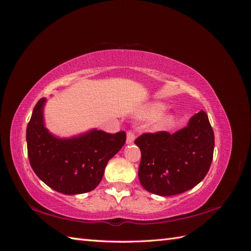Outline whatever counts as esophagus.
Returning a JSON list of instances; mask_svg holds the SVG:
<instances>
[{"label": "esophagus", "instance_id": "esophagus-1", "mask_svg": "<svg viewBox=\"0 0 251 251\" xmlns=\"http://www.w3.org/2000/svg\"><path fill=\"white\" fill-rule=\"evenodd\" d=\"M135 140V133L132 130H128L126 133V143L127 144H131L133 143Z\"/></svg>", "mask_w": 251, "mask_h": 251}]
</instances>
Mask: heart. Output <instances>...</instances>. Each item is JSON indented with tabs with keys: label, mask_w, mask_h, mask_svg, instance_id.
Returning a JSON list of instances; mask_svg holds the SVG:
<instances>
[{
	"label": "heart",
	"mask_w": 251,
	"mask_h": 251,
	"mask_svg": "<svg viewBox=\"0 0 251 251\" xmlns=\"http://www.w3.org/2000/svg\"><path fill=\"white\" fill-rule=\"evenodd\" d=\"M164 110V105L157 103L153 107L151 108V110L149 111V116H155L158 115L159 113H161ZM174 123V117L172 115H164V116H160L158 117L157 119L154 120L153 123V128L156 131H162L165 130V128L170 127Z\"/></svg>",
	"instance_id": "obj_1"
}]
</instances>
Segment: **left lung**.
<instances>
[{"label":"left lung","instance_id":"left-lung-1","mask_svg":"<svg viewBox=\"0 0 251 251\" xmlns=\"http://www.w3.org/2000/svg\"><path fill=\"white\" fill-rule=\"evenodd\" d=\"M135 143L141 151V185L151 194L174 196L192 189L206 176L214 156L215 134L207 114L200 111L176 133H144Z\"/></svg>","mask_w":251,"mask_h":251}]
</instances>
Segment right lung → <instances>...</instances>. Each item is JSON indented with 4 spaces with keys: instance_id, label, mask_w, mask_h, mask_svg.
<instances>
[{
    "instance_id": "add662e5",
    "label": "right lung",
    "mask_w": 251,
    "mask_h": 251,
    "mask_svg": "<svg viewBox=\"0 0 251 251\" xmlns=\"http://www.w3.org/2000/svg\"><path fill=\"white\" fill-rule=\"evenodd\" d=\"M45 98L36 102L27 126L30 165L44 183L65 195L93 191L102 179L110 159L126 140L125 131L115 134L93 130L71 139H58L44 126Z\"/></svg>"
}]
</instances>
